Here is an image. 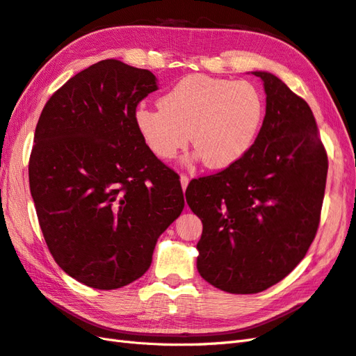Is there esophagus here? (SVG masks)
Masks as SVG:
<instances>
[{
    "instance_id": "obj_1",
    "label": "esophagus",
    "mask_w": 356,
    "mask_h": 356,
    "mask_svg": "<svg viewBox=\"0 0 356 356\" xmlns=\"http://www.w3.org/2000/svg\"><path fill=\"white\" fill-rule=\"evenodd\" d=\"M188 184H189V177H188V176H185V175H181V176H180V185H181V189L186 191Z\"/></svg>"
}]
</instances>
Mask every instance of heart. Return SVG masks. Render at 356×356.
Here are the masks:
<instances>
[{
    "label": "heart",
    "mask_w": 356,
    "mask_h": 356,
    "mask_svg": "<svg viewBox=\"0 0 356 356\" xmlns=\"http://www.w3.org/2000/svg\"><path fill=\"white\" fill-rule=\"evenodd\" d=\"M263 117V97L247 81L189 75L159 99V109H136L135 123L159 159H175L191 135L195 158L209 168H225L251 149Z\"/></svg>",
    "instance_id": "1"
}]
</instances>
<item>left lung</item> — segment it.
<instances>
[{
	"label": "left lung",
	"instance_id": "left-lung-1",
	"mask_svg": "<svg viewBox=\"0 0 356 356\" xmlns=\"http://www.w3.org/2000/svg\"><path fill=\"white\" fill-rule=\"evenodd\" d=\"M266 115L251 149L213 176L186 188V203L203 222L197 269L216 289L259 293L305 257L325 195L327 156L304 99L269 72Z\"/></svg>",
	"mask_w": 356,
	"mask_h": 356
}]
</instances>
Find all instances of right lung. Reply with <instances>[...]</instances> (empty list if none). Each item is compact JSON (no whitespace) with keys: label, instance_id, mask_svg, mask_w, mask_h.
<instances>
[{"label":"right lung","instance_id":"right-lung-1","mask_svg":"<svg viewBox=\"0 0 356 356\" xmlns=\"http://www.w3.org/2000/svg\"><path fill=\"white\" fill-rule=\"evenodd\" d=\"M158 79L102 60L44 105L30 156V191L57 265L83 284L113 290L150 268L159 236L184 211L177 175L135 123Z\"/></svg>","mask_w":356,"mask_h":356}]
</instances>
